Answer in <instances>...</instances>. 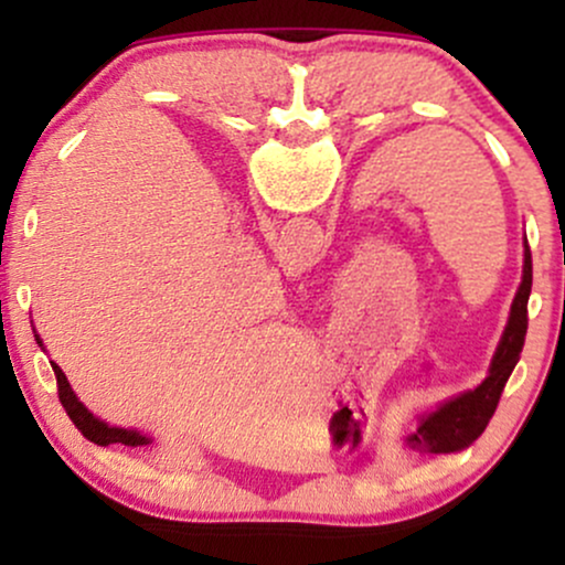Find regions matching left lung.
I'll return each mask as SVG.
<instances>
[{
  "label": "left lung",
  "mask_w": 565,
  "mask_h": 565,
  "mask_svg": "<svg viewBox=\"0 0 565 565\" xmlns=\"http://www.w3.org/2000/svg\"><path fill=\"white\" fill-rule=\"evenodd\" d=\"M508 223L515 236H521V287H518L515 300H512V310H510V321L504 327L502 342H499L497 355H494V364H491V374L486 377V382L478 391L481 393V412H489L491 406L499 401V393H502L504 382H508L510 372L518 364V355H521L523 348V337H526V308H529V295H531V255H529V244L523 231H518V220L512 215L510 210V201H508ZM476 391V393H478Z\"/></svg>",
  "instance_id": "obj_1"
}]
</instances>
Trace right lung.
Wrapping results in <instances>:
<instances>
[{
  "instance_id": "right-lung-1",
  "label": "right lung",
  "mask_w": 565,
  "mask_h": 565,
  "mask_svg": "<svg viewBox=\"0 0 565 565\" xmlns=\"http://www.w3.org/2000/svg\"><path fill=\"white\" fill-rule=\"evenodd\" d=\"M61 382H66V374H61ZM66 387H68V382H66ZM68 395H74V391H71L68 387ZM76 401V398H74ZM93 427H95V436H97V440H100L103 446L106 444H116V440H119V444H142V438L138 436V433H127V430H106V427H100V423L95 425V419H93Z\"/></svg>"
}]
</instances>
